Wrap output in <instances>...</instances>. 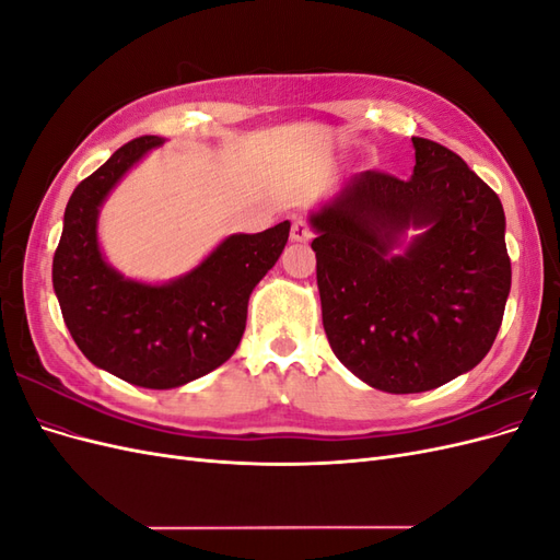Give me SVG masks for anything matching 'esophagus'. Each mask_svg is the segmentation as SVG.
<instances>
[{
	"instance_id": "1",
	"label": "esophagus",
	"mask_w": 560,
	"mask_h": 560,
	"mask_svg": "<svg viewBox=\"0 0 560 560\" xmlns=\"http://www.w3.org/2000/svg\"><path fill=\"white\" fill-rule=\"evenodd\" d=\"M290 235H292L294 243H306V241L313 238V231H311V226L306 222H303V219H294Z\"/></svg>"
}]
</instances>
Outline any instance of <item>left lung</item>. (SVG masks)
<instances>
[{"mask_svg": "<svg viewBox=\"0 0 560 560\" xmlns=\"http://www.w3.org/2000/svg\"><path fill=\"white\" fill-rule=\"evenodd\" d=\"M411 142L409 179L364 171L308 212L329 346L389 395L477 366L512 290L498 194L451 149Z\"/></svg>", "mask_w": 560, "mask_h": 560, "instance_id": "obj_1", "label": "left lung"}]
</instances>
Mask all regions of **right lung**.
<instances>
[{
  "label": "right lung",
  "instance_id": "1",
  "mask_svg": "<svg viewBox=\"0 0 560 560\" xmlns=\"http://www.w3.org/2000/svg\"><path fill=\"white\" fill-rule=\"evenodd\" d=\"M163 142L147 135L124 144L77 186L54 257V290L79 350L97 369L149 389L182 387L231 358L245 331L249 294L280 259L292 226L231 233L167 282L124 276L100 245V210L116 184Z\"/></svg>",
  "mask_w": 560,
  "mask_h": 560
}]
</instances>
